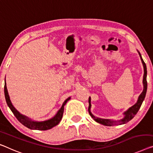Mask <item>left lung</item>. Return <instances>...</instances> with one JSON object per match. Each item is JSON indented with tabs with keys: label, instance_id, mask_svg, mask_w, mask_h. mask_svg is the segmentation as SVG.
I'll list each match as a JSON object with an SVG mask.
<instances>
[{
	"label": "left lung",
	"instance_id": "left-lung-1",
	"mask_svg": "<svg viewBox=\"0 0 153 153\" xmlns=\"http://www.w3.org/2000/svg\"><path fill=\"white\" fill-rule=\"evenodd\" d=\"M137 51L139 55H140V57L141 58V60H142V62L143 67V89L142 93H141L140 96H139L137 101L136 103L134 104L133 106L130 107L128 110H126L124 113H123V115H124V117H123L122 119H121L120 120H109V119H102V118L97 117H95V115H93L91 111V99L89 97V98H88V104H89V106H88V113H89L91 117H92L96 122L100 123V124L104 125V126H114V125H118V124L121 125V124H126V123L128 122L130 120H131L134 117H135V115H136L137 113L138 112L139 109L140 108L143 100L145 98L146 93V91H147V81H146L147 69H146V65L145 62H143V59L142 58V55H141V53H140V51H139L138 50H137Z\"/></svg>",
	"mask_w": 153,
	"mask_h": 153
}]
</instances>
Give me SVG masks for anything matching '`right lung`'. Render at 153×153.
<instances>
[{
    "instance_id": "right-lung-1",
    "label": "right lung",
    "mask_w": 153,
    "mask_h": 153,
    "mask_svg": "<svg viewBox=\"0 0 153 153\" xmlns=\"http://www.w3.org/2000/svg\"><path fill=\"white\" fill-rule=\"evenodd\" d=\"M4 96H5V100L7 102V104L9 106V108L11 109V111H12L13 115H15V117L17 118V120L21 123L22 124H23L25 126H26L29 129L31 130H38V131H46V130L51 129L52 128L58 125L60 122L62 120L63 113H64V106L66 104V103L69 101L71 99V97H68V98L63 102L61 108L59 109L58 112L51 119L42 121V122H38V121H34L32 120L30 118H29L27 116L22 115L20 112L16 109V108L11 103L10 95H9L7 88L6 85V80L4 79Z\"/></svg>"
}]
</instances>
